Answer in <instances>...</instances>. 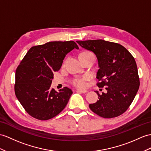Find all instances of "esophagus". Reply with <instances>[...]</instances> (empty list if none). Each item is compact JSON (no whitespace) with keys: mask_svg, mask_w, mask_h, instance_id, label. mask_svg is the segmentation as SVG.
Segmentation results:
<instances>
[{"mask_svg":"<svg viewBox=\"0 0 151 151\" xmlns=\"http://www.w3.org/2000/svg\"><path fill=\"white\" fill-rule=\"evenodd\" d=\"M76 90H77V91H78V92H79V93H86V92H87V90H86L77 89Z\"/></svg>","mask_w":151,"mask_h":151,"instance_id":"esophagus-1","label":"esophagus"}]
</instances>
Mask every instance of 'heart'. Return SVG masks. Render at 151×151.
<instances>
[{"mask_svg": "<svg viewBox=\"0 0 151 151\" xmlns=\"http://www.w3.org/2000/svg\"><path fill=\"white\" fill-rule=\"evenodd\" d=\"M90 77L88 75L84 76L82 78H77L72 80V84L77 87L83 88L86 86V81L90 79Z\"/></svg>", "mask_w": 151, "mask_h": 151, "instance_id": "b5f03b06", "label": "heart"}]
</instances>
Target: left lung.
<instances>
[{
	"label": "left lung",
	"instance_id": "obj_1",
	"mask_svg": "<svg viewBox=\"0 0 151 151\" xmlns=\"http://www.w3.org/2000/svg\"><path fill=\"white\" fill-rule=\"evenodd\" d=\"M76 42L95 54L99 68L97 86L106 90L101 95L95 91L99 100L89 105L90 109L106 119L122 115L134 100L139 86L134 58L126 48L116 43L103 40Z\"/></svg>",
	"mask_w": 151,
	"mask_h": 151
}]
</instances>
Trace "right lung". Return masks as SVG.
I'll return each instance as SVG.
<instances>
[{
  "label": "right lung",
  "mask_w": 151,
  "mask_h": 151,
  "mask_svg": "<svg viewBox=\"0 0 151 151\" xmlns=\"http://www.w3.org/2000/svg\"><path fill=\"white\" fill-rule=\"evenodd\" d=\"M79 49L73 41L50 42L31 47L17 68L15 95L22 106L34 118H53L67 106L72 91L64 87L55 91L50 85L54 72L61 68L66 55Z\"/></svg>",
  "instance_id": "right-lung-1"
}]
</instances>
